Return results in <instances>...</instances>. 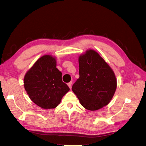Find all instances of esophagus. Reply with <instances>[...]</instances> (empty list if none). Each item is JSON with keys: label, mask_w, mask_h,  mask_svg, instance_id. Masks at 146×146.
Here are the masks:
<instances>
[{"label": "esophagus", "mask_w": 146, "mask_h": 146, "mask_svg": "<svg viewBox=\"0 0 146 146\" xmlns=\"http://www.w3.org/2000/svg\"><path fill=\"white\" fill-rule=\"evenodd\" d=\"M72 82H70L69 83H68V86H69V87L71 89V88H72Z\"/></svg>", "instance_id": "esophagus-1"}]
</instances>
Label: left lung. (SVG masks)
I'll list each match as a JSON object with an SVG mask.
<instances>
[{
    "instance_id": "left-lung-1",
    "label": "left lung",
    "mask_w": 146,
    "mask_h": 146,
    "mask_svg": "<svg viewBox=\"0 0 146 146\" xmlns=\"http://www.w3.org/2000/svg\"><path fill=\"white\" fill-rule=\"evenodd\" d=\"M78 62L80 77L72 85V91L85 109H101L109 104L115 92V74L104 59L93 50L80 55Z\"/></svg>"
}]
</instances>
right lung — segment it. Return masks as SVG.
Returning a JSON list of instances; mask_svg holds the SVG:
<instances>
[{
  "instance_id": "add662e5",
  "label": "right lung",
  "mask_w": 146,
  "mask_h": 146,
  "mask_svg": "<svg viewBox=\"0 0 146 146\" xmlns=\"http://www.w3.org/2000/svg\"><path fill=\"white\" fill-rule=\"evenodd\" d=\"M24 86L30 99L43 109H54L69 91L56 68V59L44 55L35 62L24 78Z\"/></svg>"
}]
</instances>
